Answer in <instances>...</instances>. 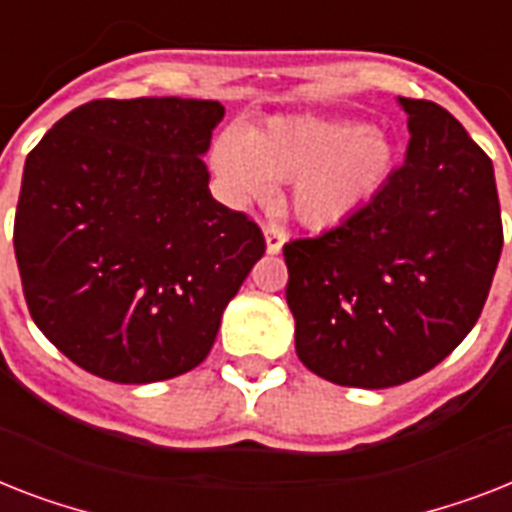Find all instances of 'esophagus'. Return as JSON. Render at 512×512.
Returning <instances> with one entry per match:
<instances>
[{"label":"esophagus","instance_id":"34e87169","mask_svg":"<svg viewBox=\"0 0 512 512\" xmlns=\"http://www.w3.org/2000/svg\"><path fill=\"white\" fill-rule=\"evenodd\" d=\"M284 241H287V231H284L281 225H265V249H268V255H279L281 247H284Z\"/></svg>","mask_w":512,"mask_h":512}]
</instances>
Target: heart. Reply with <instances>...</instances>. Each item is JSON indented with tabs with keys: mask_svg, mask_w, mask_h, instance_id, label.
Segmentation results:
<instances>
[{
	"mask_svg": "<svg viewBox=\"0 0 512 512\" xmlns=\"http://www.w3.org/2000/svg\"><path fill=\"white\" fill-rule=\"evenodd\" d=\"M212 167L233 201L271 199L276 180H292L300 223L335 228L377 196L396 167V146L353 119L273 116L249 132H220Z\"/></svg>",
	"mask_w": 512,
	"mask_h": 512,
	"instance_id": "heart-1",
	"label": "heart"
}]
</instances>
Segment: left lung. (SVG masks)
<instances>
[{"instance_id":"obj_1","label":"left lung","mask_w":512,"mask_h":512,"mask_svg":"<svg viewBox=\"0 0 512 512\" xmlns=\"http://www.w3.org/2000/svg\"><path fill=\"white\" fill-rule=\"evenodd\" d=\"M398 106L404 164L350 220L284 244L297 356L348 388H393L441 364L476 327L502 252L492 159L438 103Z\"/></svg>"}]
</instances>
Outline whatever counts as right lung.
I'll list each match as a JSON object with an SVG mask.
<instances>
[{"mask_svg": "<svg viewBox=\"0 0 512 512\" xmlns=\"http://www.w3.org/2000/svg\"><path fill=\"white\" fill-rule=\"evenodd\" d=\"M217 100H92L28 154L15 260L28 313L103 380L199 366L225 305L263 257V231L212 199L201 156Z\"/></svg>", "mask_w": 512, "mask_h": 512, "instance_id": "add662e5", "label": "right lung"}]
</instances>
